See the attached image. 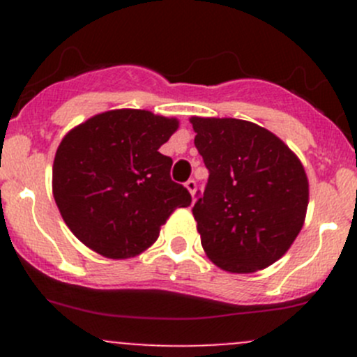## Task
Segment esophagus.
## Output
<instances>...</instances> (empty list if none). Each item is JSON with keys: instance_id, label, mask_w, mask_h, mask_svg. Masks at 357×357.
Wrapping results in <instances>:
<instances>
[{"instance_id": "obj_1", "label": "esophagus", "mask_w": 357, "mask_h": 357, "mask_svg": "<svg viewBox=\"0 0 357 357\" xmlns=\"http://www.w3.org/2000/svg\"><path fill=\"white\" fill-rule=\"evenodd\" d=\"M185 186H186V190L192 193V197L195 195V192H197V181H195V179H188V181L185 183Z\"/></svg>"}]
</instances>
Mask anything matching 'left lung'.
Segmentation results:
<instances>
[{"label": "left lung", "mask_w": 357, "mask_h": 357, "mask_svg": "<svg viewBox=\"0 0 357 357\" xmlns=\"http://www.w3.org/2000/svg\"><path fill=\"white\" fill-rule=\"evenodd\" d=\"M195 146L208 169L193 215L202 247L229 273L268 268L302 229L307 176L289 146L240 119L192 117Z\"/></svg>", "instance_id": "obj_1"}]
</instances>
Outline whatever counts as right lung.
<instances>
[{
    "label": "right lung",
    "mask_w": 357,
    "mask_h": 357,
    "mask_svg": "<svg viewBox=\"0 0 357 357\" xmlns=\"http://www.w3.org/2000/svg\"><path fill=\"white\" fill-rule=\"evenodd\" d=\"M176 119L149 110H110L72 129L53 162V195L66 225L110 259L142 254L192 195L171 179L172 158L158 152Z\"/></svg>",
    "instance_id": "obj_1"
}]
</instances>
